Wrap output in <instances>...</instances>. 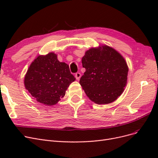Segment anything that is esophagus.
Segmentation results:
<instances>
[{"mask_svg": "<svg viewBox=\"0 0 158 158\" xmlns=\"http://www.w3.org/2000/svg\"><path fill=\"white\" fill-rule=\"evenodd\" d=\"M75 77H76V80H80V77H81V74H80V73H76V74H75Z\"/></svg>", "mask_w": 158, "mask_h": 158, "instance_id": "obj_1", "label": "esophagus"}]
</instances>
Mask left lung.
<instances>
[{
    "mask_svg": "<svg viewBox=\"0 0 158 158\" xmlns=\"http://www.w3.org/2000/svg\"><path fill=\"white\" fill-rule=\"evenodd\" d=\"M85 72L80 84L91 101L111 103L120 96L127 83L128 67L124 57L106 45L92 47L82 59Z\"/></svg>",
    "mask_w": 158,
    "mask_h": 158,
    "instance_id": "left-lung-1",
    "label": "left lung"
}]
</instances>
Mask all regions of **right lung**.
<instances>
[{
	"label": "right lung",
	"instance_id": "right-lung-1",
	"mask_svg": "<svg viewBox=\"0 0 158 158\" xmlns=\"http://www.w3.org/2000/svg\"><path fill=\"white\" fill-rule=\"evenodd\" d=\"M69 65L61 63L56 54L51 52L39 55L30 65L23 83L37 102L54 106L65 95L69 85L75 81Z\"/></svg>",
	"mask_w": 158,
	"mask_h": 158
}]
</instances>
